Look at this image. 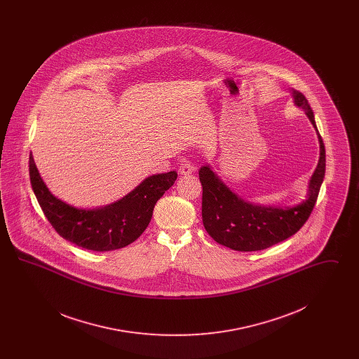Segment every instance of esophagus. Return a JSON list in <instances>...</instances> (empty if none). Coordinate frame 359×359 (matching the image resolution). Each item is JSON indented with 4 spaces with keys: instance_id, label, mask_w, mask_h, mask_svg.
<instances>
[{
    "instance_id": "obj_1",
    "label": "esophagus",
    "mask_w": 359,
    "mask_h": 359,
    "mask_svg": "<svg viewBox=\"0 0 359 359\" xmlns=\"http://www.w3.org/2000/svg\"><path fill=\"white\" fill-rule=\"evenodd\" d=\"M194 165H192V163L191 161H184L180 167H179V172H180V175H189V173H192L194 172Z\"/></svg>"
}]
</instances>
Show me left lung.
Instances as JSON below:
<instances>
[{
	"mask_svg": "<svg viewBox=\"0 0 359 359\" xmlns=\"http://www.w3.org/2000/svg\"><path fill=\"white\" fill-rule=\"evenodd\" d=\"M294 104L302 107L313 128L316 129L320 157L308 184L307 199L293 207H266L252 205L241 199L227 187L218 175L205 165L199 171L203 187L202 219L205 231L218 243L238 252H256L271 248L290 238L307 222L325 173V149L323 140L318 132L313 111L307 98L297 90L292 91Z\"/></svg>",
	"mask_w": 359,
	"mask_h": 359,
	"instance_id": "obj_1",
	"label": "left lung"
}]
</instances>
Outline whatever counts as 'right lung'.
<instances>
[{
	"label": "right lung",
	"instance_id": "1",
	"mask_svg": "<svg viewBox=\"0 0 359 359\" xmlns=\"http://www.w3.org/2000/svg\"><path fill=\"white\" fill-rule=\"evenodd\" d=\"M29 177L39 205L60 237L87 250L107 252L128 246L145 231L156 202L173 186L177 173L152 175L120 201L93 210L67 205L52 195L32 156Z\"/></svg>",
	"mask_w": 359,
	"mask_h": 359
}]
</instances>
